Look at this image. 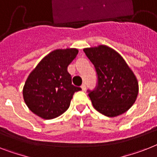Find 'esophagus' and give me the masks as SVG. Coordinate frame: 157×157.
<instances>
[{"mask_svg": "<svg viewBox=\"0 0 157 157\" xmlns=\"http://www.w3.org/2000/svg\"><path fill=\"white\" fill-rule=\"evenodd\" d=\"M81 88L83 91H85V89H86V85H85V83H83L82 85H81Z\"/></svg>", "mask_w": 157, "mask_h": 157, "instance_id": "1", "label": "esophagus"}]
</instances>
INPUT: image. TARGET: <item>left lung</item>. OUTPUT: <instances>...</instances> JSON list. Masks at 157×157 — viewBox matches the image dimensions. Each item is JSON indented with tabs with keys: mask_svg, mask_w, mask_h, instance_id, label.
Here are the masks:
<instances>
[{
	"mask_svg": "<svg viewBox=\"0 0 157 157\" xmlns=\"http://www.w3.org/2000/svg\"><path fill=\"white\" fill-rule=\"evenodd\" d=\"M83 50L98 76L97 89L89 91L94 109L109 117L127 112L139 93L137 79L132 70L121 54L109 46L100 44Z\"/></svg>",
	"mask_w": 157,
	"mask_h": 157,
	"instance_id": "8db88e82",
	"label": "left lung"
}]
</instances>
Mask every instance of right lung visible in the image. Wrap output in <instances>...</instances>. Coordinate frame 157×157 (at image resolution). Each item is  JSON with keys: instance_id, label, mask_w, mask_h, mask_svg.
<instances>
[{"instance_id": "obj_1", "label": "right lung", "mask_w": 157, "mask_h": 157, "mask_svg": "<svg viewBox=\"0 0 157 157\" xmlns=\"http://www.w3.org/2000/svg\"><path fill=\"white\" fill-rule=\"evenodd\" d=\"M78 54L74 48L53 50L32 71L23 87L28 108L43 119L60 116L70 105L74 93L81 90L72 85L68 66Z\"/></svg>"}]
</instances>
